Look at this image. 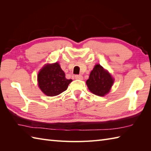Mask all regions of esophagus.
I'll return each instance as SVG.
<instances>
[{
    "label": "esophagus",
    "instance_id": "obj_1",
    "mask_svg": "<svg viewBox=\"0 0 151 151\" xmlns=\"http://www.w3.org/2000/svg\"><path fill=\"white\" fill-rule=\"evenodd\" d=\"M75 79H77V80H82L83 79V76L82 75H75Z\"/></svg>",
    "mask_w": 151,
    "mask_h": 151
}]
</instances>
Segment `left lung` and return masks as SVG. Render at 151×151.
<instances>
[{
    "mask_svg": "<svg viewBox=\"0 0 151 151\" xmlns=\"http://www.w3.org/2000/svg\"><path fill=\"white\" fill-rule=\"evenodd\" d=\"M114 82V78L108 70L99 64H97L91 70L86 84L93 93L103 97L110 91Z\"/></svg>",
    "mask_w": 151,
    "mask_h": 151,
    "instance_id": "1",
    "label": "left lung"
}]
</instances>
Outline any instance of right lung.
<instances>
[{"mask_svg": "<svg viewBox=\"0 0 151 151\" xmlns=\"http://www.w3.org/2000/svg\"><path fill=\"white\" fill-rule=\"evenodd\" d=\"M37 81L38 86L43 93L53 97L65 91L72 80L65 78L59 63L56 62L47 64L40 70Z\"/></svg>", "mask_w": 151, "mask_h": 151, "instance_id": "add662e5", "label": "right lung"}]
</instances>
